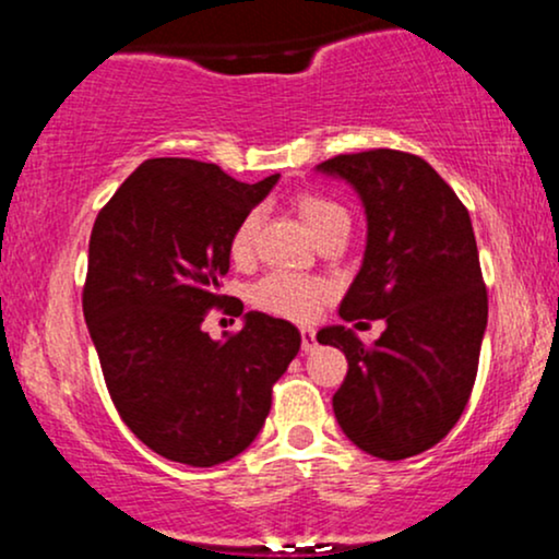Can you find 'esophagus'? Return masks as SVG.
I'll return each instance as SVG.
<instances>
[{
  "label": "esophagus",
  "mask_w": 559,
  "mask_h": 559,
  "mask_svg": "<svg viewBox=\"0 0 559 559\" xmlns=\"http://www.w3.org/2000/svg\"><path fill=\"white\" fill-rule=\"evenodd\" d=\"M318 346L316 342V331L312 329H301V352H312Z\"/></svg>",
  "instance_id": "obj_1"
}]
</instances>
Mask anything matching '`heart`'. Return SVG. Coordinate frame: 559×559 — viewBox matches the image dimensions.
<instances>
[{
  "instance_id": "heart-1",
  "label": "heart",
  "mask_w": 559,
  "mask_h": 559,
  "mask_svg": "<svg viewBox=\"0 0 559 559\" xmlns=\"http://www.w3.org/2000/svg\"><path fill=\"white\" fill-rule=\"evenodd\" d=\"M299 215L305 221V226L310 228V234L316 236L325 223H331L333 217L346 215L336 202L331 199L318 197V194H305L299 199ZM258 213H249L241 217V223L236 226L234 236H230V254L236 260H243L252 252L254 234H258ZM325 297V286L320 281L301 278V275H288V273H275L262 278L258 286L252 288V301L260 310L273 312V316L292 318V320H310L318 312L320 301Z\"/></svg>"
}]
</instances>
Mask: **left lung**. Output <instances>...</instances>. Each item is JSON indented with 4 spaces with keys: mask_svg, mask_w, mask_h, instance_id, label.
<instances>
[{
    "mask_svg": "<svg viewBox=\"0 0 559 559\" xmlns=\"http://www.w3.org/2000/svg\"><path fill=\"white\" fill-rule=\"evenodd\" d=\"M316 170L349 183L368 223L362 265L338 316L386 323L373 346L346 325L318 331V342L349 362L333 415L362 452L413 457L452 431L476 383L489 299L471 215L444 178L407 152L338 155Z\"/></svg>",
    "mask_w": 559,
    "mask_h": 559,
    "instance_id": "1",
    "label": "left lung"
}]
</instances>
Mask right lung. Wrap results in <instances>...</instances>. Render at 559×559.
<instances>
[{
    "instance_id": "obj_1",
    "label": "right lung",
    "mask_w": 559,
    "mask_h": 559,
    "mask_svg": "<svg viewBox=\"0 0 559 559\" xmlns=\"http://www.w3.org/2000/svg\"><path fill=\"white\" fill-rule=\"evenodd\" d=\"M278 178L241 183L213 163L146 159L96 215L83 316L120 418L173 463L241 454L299 352L297 325L265 312H247L234 336L202 331L226 299L230 236Z\"/></svg>"
}]
</instances>
